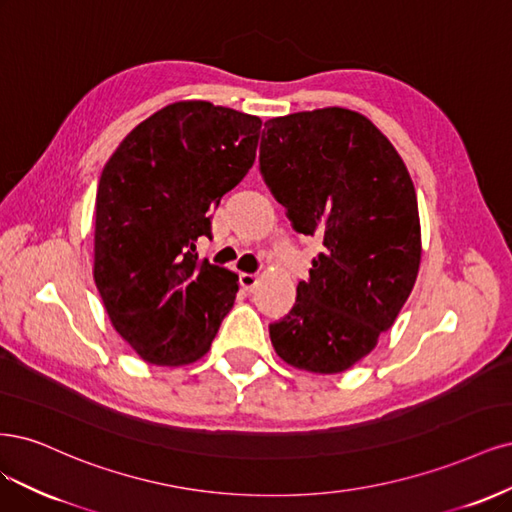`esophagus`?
Instances as JSON below:
<instances>
[{"label": "esophagus", "mask_w": 512, "mask_h": 512, "mask_svg": "<svg viewBox=\"0 0 512 512\" xmlns=\"http://www.w3.org/2000/svg\"><path fill=\"white\" fill-rule=\"evenodd\" d=\"M240 285L244 291H253L259 285V276L257 274H249V272H242L240 274Z\"/></svg>", "instance_id": "1"}]
</instances>
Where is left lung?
I'll return each mask as SVG.
<instances>
[{
    "label": "left lung",
    "instance_id": "left-lung-1",
    "mask_svg": "<svg viewBox=\"0 0 512 512\" xmlns=\"http://www.w3.org/2000/svg\"><path fill=\"white\" fill-rule=\"evenodd\" d=\"M259 170L295 232L323 253L295 304L270 325L289 366L336 374L364 359L393 325L421 261L417 193L402 157L364 114L346 108L266 121Z\"/></svg>",
    "mask_w": 512,
    "mask_h": 512
}]
</instances>
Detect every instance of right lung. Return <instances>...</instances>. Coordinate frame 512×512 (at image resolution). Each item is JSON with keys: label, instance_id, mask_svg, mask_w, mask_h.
<instances>
[{"label": "right lung", "instance_id": "add662e5", "mask_svg": "<svg viewBox=\"0 0 512 512\" xmlns=\"http://www.w3.org/2000/svg\"><path fill=\"white\" fill-rule=\"evenodd\" d=\"M261 119L176 102L127 134L95 197L93 278L112 327L144 361L185 366L208 353L238 276L200 261L210 210L251 170Z\"/></svg>", "mask_w": 512, "mask_h": 512}]
</instances>
